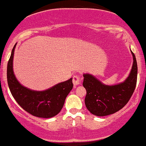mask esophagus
Wrapping results in <instances>:
<instances>
[{
    "mask_svg": "<svg viewBox=\"0 0 146 146\" xmlns=\"http://www.w3.org/2000/svg\"><path fill=\"white\" fill-rule=\"evenodd\" d=\"M81 78L78 76H74L73 77V83L74 85V86H76V85H78L81 83Z\"/></svg>",
    "mask_w": 146,
    "mask_h": 146,
    "instance_id": "obj_1",
    "label": "esophagus"
}]
</instances>
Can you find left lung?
<instances>
[{
  "label": "left lung",
  "mask_w": 146,
  "mask_h": 146,
  "mask_svg": "<svg viewBox=\"0 0 146 146\" xmlns=\"http://www.w3.org/2000/svg\"><path fill=\"white\" fill-rule=\"evenodd\" d=\"M131 54L133 66L129 76L123 82L107 85L92 75H83L82 85L87 91L85 104L92 114L98 117L112 114L123 108L129 101L136 88L138 72L136 56L132 51Z\"/></svg>",
  "instance_id": "obj_1"
}]
</instances>
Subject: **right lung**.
I'll use <instances>...</instances> for the list:
<instances>
[{"label": "right lung", "mask_w": 146, "mask_h": 146, "mask_svg": "<svg viewBox=\"0 0 146 146\" xmlns=\"http://www.w3.org/2000/svg\"><path fill=\"white\" fill-rule=\"evenodd\" d=\"M16 44L12 50L7 67V79L10 92L19 105L32 115L51 118L57 115L64 107L66 97L73 89V78L60 82L44 91L28 89L19 82L13 68Z\"/></svg>", "instance_id": "1"}]
</instances>
